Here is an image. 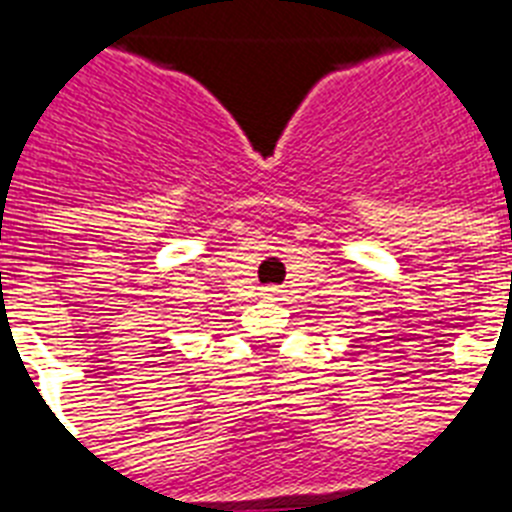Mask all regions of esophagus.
Instances as JSON below:
<instances>
[{"label":"esophagus","mask_w":512,"mask_h":512,"mask_svg":"<svg viewBox=\"0 0 512 512\" xmlns=\"http://www.w3.org/2000/svg\"><path fill=\"white\" fill-rule=\"evenodd\" d=\"M283 291L278 289V286H265L263 289V299H270V302H276V299H281Z\"/></svg>","instance_id":"34e87169"}]
</instances>
